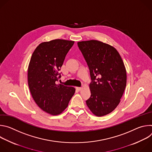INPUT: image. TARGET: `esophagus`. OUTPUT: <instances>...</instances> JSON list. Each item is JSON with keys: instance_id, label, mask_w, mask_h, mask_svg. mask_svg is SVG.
Wrapping results in <instances>:
<instances>
[{"instance_id": "1", "label": "esophagus", "mask_w": 152, "mask_h": 152, "mask_svg": "<svg viewBox=\"0 0 152 152\" xmlns=\"http://www.w3.org/2000/svg\"><path fill=\"white\" fill-rule=\"evenodd\" d=\"M76 89L77 90V91H80V90H82V87H76Z\"/></svg>"}]
</instances>
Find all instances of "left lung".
<instances>
[{
    "instance_id": "8db88e82",
    "label": "left lung",
    "mask_w": 152,
    "mask_h": 152,
    "mask_svg": "<svg viewBox=\"0 0 152 152\" xmlns=\"http://www.w3.org/2000/svg\"><path fill=\"white\" fill-rule=\"evenodd\" d=\"M77 45L92 80L86 105L96 116L106 115L115 109L124 93L127 80L124 62L115 48L102 41H82Z\"/></svg>"
}]
</instances>
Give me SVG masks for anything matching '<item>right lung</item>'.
<instances>
[{
    "label": "right lung",
    "mask_w": 152,
    "mask_h": 152,
    "mask_svg": "<svg viewBox=\"0 0 152 152\" xmlns=\"http://www.w3.org/2000/svg\"><path fill=\"white\" fill-rule=\"evenodd\" d=\"M74 41L61 39L42 42L34 51L28 69L30 92L37 104L45 112L56 115L68 106L75 93L72 86L57 83L66 56Z\"/></svg>",
    "instance_id": "1"
}]
</instances>
